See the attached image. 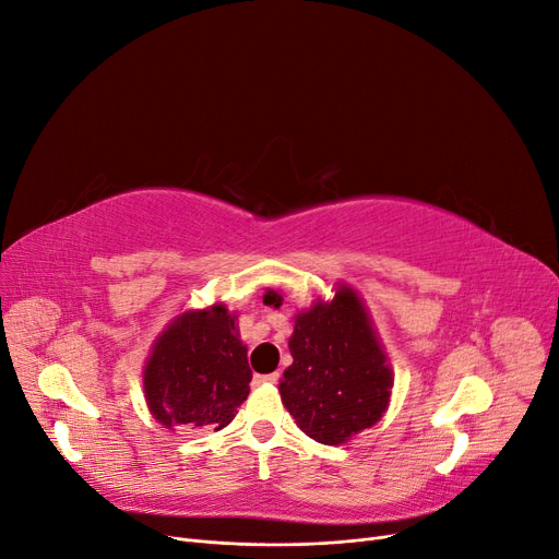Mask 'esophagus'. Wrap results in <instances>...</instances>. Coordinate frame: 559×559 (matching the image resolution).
Listing matches in <instances>:
<instances>
[{
    "label": "esophagus",
    "mask_w": 559,
    "mask_h": 559,
    "mask_svg": "<svg viewBox=\"0 0 559 559\" xmlns=\"http://www.w3.org/2000/svg\"><path fill=\"white\" fill-rule=\"evenodd\" d=\"M280 380V373H270V376H253V384H275Z\"/></svg>",
    "instance_id": "esophagus-1"
}]
</instances>
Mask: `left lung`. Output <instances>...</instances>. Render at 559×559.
<instances>
[{"label": "left lung", "instance_id": "8db88e82", "mask_svg": "<svg viewBox=\"0 0 559 559\" xmlns=\"http://www.w3.org/2000/svg\"><path fill=\"white\" fill-rule=\"evenodd\" d=\"M333 286L331 300L317 298L294 317V364L280 380V396L312 441L343 445L386 413L394 370L359 292L347 282ZM282 300L275 289L263 296L275 308Z\"/></svg>", "mask_w": 559, "mask_h": 559}]
</instances>
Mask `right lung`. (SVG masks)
Segmentation results:
<instances>
[{
  "label": "right lung",
  "instance_id": "obj_1",
  "mask_svg": "<svg viewBox=\"0 0 559 559\" xmlns=\"http://www.w3.org/2000/svg\"><path fill=\"white\" fill-rule=\"evenodd\" d=\"M142 380L146 408L165 429L228 427L251 382L238 314L224 302L177 314L151 345Z\"/></svg>",
  "mask_w": 559,
  "mask_h": 559
}]
</instances>
